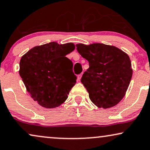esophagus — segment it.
I'll return each mask as SVG.
<instances>
[{
	"label": "esophagus",
	"mask_w": 150,
	"mask_h": 150,
	"mask_svg": "<svg viewBox=\"0 0 150 150\" xmlns=\"http://www.w3.org/2000/svg\"><path fill=\"white\" fill-rule=\"evenodd\" d=\"M81 76H82V73L79 74L78 75V76H77V79H78V80H80L81 78Z\"/></svg>",
	"instance_id": "1"
}]
</instances>
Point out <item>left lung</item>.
<instances>
[{"label":"left lung","mask_w":150,"mask_h":150,"mask_svg":"<svg viewBox=\"0 0 150 150\" xmlns=\"http://www.w3.org/2000/svg\"><path fill=\"white\" fill-rule=\"evenodd\" d=\"M76 47L89 62L81 81L90 99L99 108L115 106L125 96L132 76L129 56L118 48L104 44H78Z\"/></svg>","instance_id":"obj_1"}]
</instances>
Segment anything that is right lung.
Listing matches in <instances>:
<instances>
[{
	"mask_svg": "<svg viewBox=\"0 0 150 150\" xmlns=\"http://www.w3.org/2000/svg\"><path fill=\"white\" fill-rule=\"evenodd\" d=\"M73 43L49 42L32 48L21 57L20 75L33 100L47 108L58 107L76 83L73 62L65 57Z\"/></svg>",
	"mask_w": 150,
	"mask_h": 150,
	"instance_id": "right-lung-1",
	"label": "right lung"
}]
</instances>
